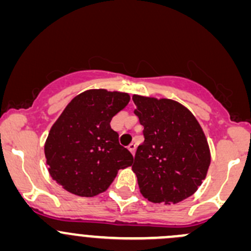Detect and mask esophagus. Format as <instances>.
<instances>
[{
  "label": "esophagus",
  "mask_w": 251,
  "mask_h": 251,
  "mask_svg": "<svg viewBox=\"0 0 251 251\" xmlns=\"http://www.w3.org/2000/svg\"><path fill=\"white\" fill-rule=\"evenodd\" d=\"M127 149L131 151L132 155H134V152H136V144H133V143H131V144L127 147Z\"/></svg>",
  "instance_id": "esophagus-1"
}]
</instances>
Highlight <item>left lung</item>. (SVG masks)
<instances>
[{"label": "left lung", "instance_id": "left-lung-1", "mask_svg": "<svg viewBox=\"0 0 251 251\" xmlns=\"http://www.w3.org/2000/svg\"><path fill=\"white\" fill-rule=\"evenodd\" d=\"M144 126L132 170L143 197L153 203H177L194 194L207 175L211 152L193 113L170 99L132 96Z\"/></svg>", "mask_w": 251, "mask_h": 251}]
</instances>
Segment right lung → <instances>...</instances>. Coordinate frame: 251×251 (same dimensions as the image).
<instances>
[{"instance_id":"right-lung-1","label":"right lung","mask_w":251,"mask_h":251,"mask_svg":"<svg viewBox=\"0 0 251 251\" xmlns=\"http://www.w3.org/2000/svg\"><path fill=\"white\" fill-rule=\"evenodd\" d=\"M130 102L127 93L89 89L65 107L46 138L45 158L51 177L78 197L107 191L133 156L119 144L111 120Z\"/></svg>"}]
</instances>
